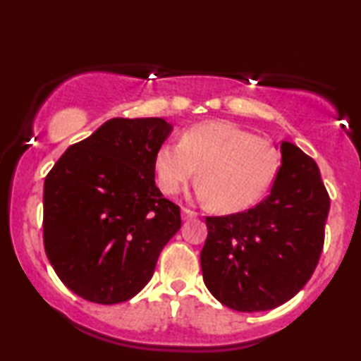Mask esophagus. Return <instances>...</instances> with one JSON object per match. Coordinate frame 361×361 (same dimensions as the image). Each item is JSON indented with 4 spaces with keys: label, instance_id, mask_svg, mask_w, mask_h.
Returning <instances> with one entry per match:
<instances>
[{
    "label": "esophagus",
    "instance_id": "1",
    "mask_svg": "<svg viewBox=\"0 0 361 361\" xmlns=\"http://www.w3.org/2000/svg\"><path fill=\"white\" fill-rule=\"evenodd\" d=\"M197 216V212L190 210V209H182V220H190V219H195Z\"/></svg>",
    "mask_w": 361,
    "mask_h": 361
}]
</instances>
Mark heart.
I'll list each match as a JSON object with an SVG mask.
<instances>
[{"label": "heart", "instance_id": "heart-1", "mask_svg": "<svg viewBox=\"0 0 361 361\" xmlns=\"http://www.w3.org/2000/svg\"><path fill=\"white\" fill-rule=\"evenodd\" d=\"M279 166L274 145L228 121H207L182 133L179 145L156 152V182L176 195L199 171V195L219 212H238L258 202Z\"/></svg>", "mask_w": 361, "mask_h": 361}]
</instances>
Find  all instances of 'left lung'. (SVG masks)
I'll list each match as a JSON object with an SVG mask.
<instances>
[{"label":"left lung","mask_w":361,"mask_h":361,"mask_svg":"<svg viewBox=\"0 0 361 361\" xmlns=\"http://www.w3.org/2000/svg\"><path fill=\"white\" fill-rule=\"evenodd\" d=\"M283 164L269 195L253 209L207 216L200 251L212 295L238 312L269 310L293 299L324 248L330 197L312 157L281 142Z\"/></svg>","instance_id":"8db88e82"}]
</instances>
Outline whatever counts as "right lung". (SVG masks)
<instances>
[{
  "label": "right lung",
  "mask_w": 361,
  "mask_h": 361,
  "mask_svg": "<svg viewBox=\"0 0 361 361\" xmlns=\"http://www.w3.org/2000/svg\"><path fill=\"white\" fill-rule=\"evenodd\" d=\"M172 126L111 118L72 145L44 182V248L72 293L97 304L135 298L180 228V209L154 182Z\"/></svg>",
  "instance_id": "add662e5"
}]
</instances>
